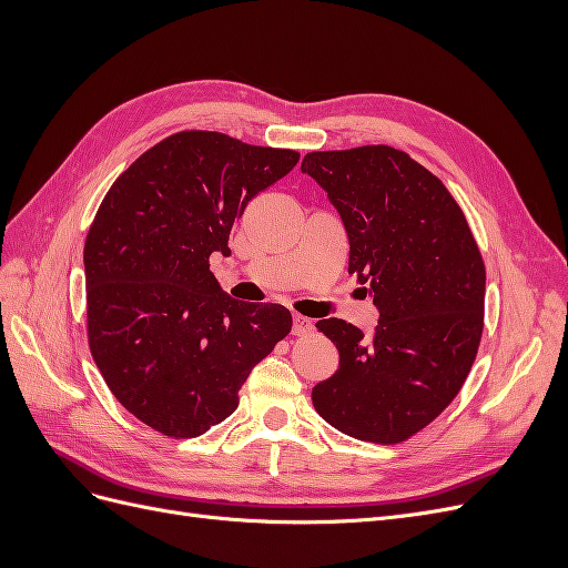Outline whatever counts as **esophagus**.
<instances>
[{"instance_id": "obj_1", "label": "esophagus", "mask_w": 568, "mask_h": 568, "mask_svg": "<svg viewBox=\"0 0 568 568\" xmlns=\"http://www.w3.org/2000/svg\"><path fill=\"white\" fill-rule=\"evenodd\" d=\"M311 332H313V322L303 315H294V336H307Z\"/></svg>"}]
</instances>
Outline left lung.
<instances>
[{"mask_svg":"<svg viewBox=\"0 0 568 568\" xmlns=\"http://www.w3.org/2000/svg\"><path fill=\"white\" fill-rule=\"evenodd\" d=\"M303 173L336 205L348 272L379 307L372 336L338 317L315 326L338 372L313 388L317 415L357 440L395 445L453 403L484 334L486 265L445 184L386 144L311 151Z\"/></svg>","mask_w":568,"mask_h":568,"instance_id":"1","label":"left lung"}]
</instances>
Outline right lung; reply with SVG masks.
I'll return each instance as SVG.
<instances>
[{"mask_svg":"<svg viewBox=\"0 0 568 568\" xmlns=\"http://www.w3.org/2000/svg\"><path fill=\"white\" fill-rule=\"evenodd\" d=\"M298 159L182 130L101 201L84 239L90 351L115 400L153 432L196 438L227 419L253 365L291 332L284 305L230 298L211 253H230L248 201Z\"/></svg>","mask_w":568,"mask_h":568,"instance_id":"1","label":"right lung"}]
</instances>
